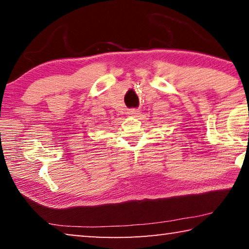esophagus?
<instances>
[{"mask_svg":"<svg viewBox=\"0 0 249 249\" xmlns=\"http://www.w3.org/2000/svg\"><path fill=\"white\" fill-rule=\"evenodd\" d=\"M129 114H130V115H134V117H136V115L138 114V111H137V110H135V108H134V110H130V111H129Z\"/></svg>","mask_w":249,"mask_h":249,"instance_id":"1","label":"esophagus"}]
</instances>
